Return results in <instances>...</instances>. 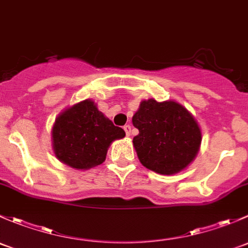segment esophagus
Returning <instances> with one entry per match:
<instances>
[{"label": "esophagus", "mask_w": 248, "mask_h": 248, "mask_svg": "<svg viewBox=\"0 0 248 248\" xmlns=\"http://www.w3.org/2000/svg\"><path fill=\"white\" fill-rule=\"evenodd\" d=\"M124 131L126 134V136H130V134H131V126L129 124L124 125Z\"/></svg>", "instance_id": "esophagus-1"}]
</instances>
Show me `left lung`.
I'll list each match as a JSON object with an SVG mask.
<instances>
[{"mask_svg":"<svg viewBox=\"0 0 248 248\" xmlns=\"http://www.w3.org/2000/svg\"><path fill=\"white\" fill-rule=\"evenodd\" d=\"M139 129L135 150L145 168L170 175L185 170L197 156L202 131L195 117L174 100H143L132 117Z\"/></svg>","mask_w":248,"mask_h":248,"instance_id":"obj_1","label":"left lung"}]
</instances>
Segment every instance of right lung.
I'll return each mask as SVG.
<instances>
[{
	"mask_svg": "<svg viewBox=\"0 0 248 248\" xmlns=\"http://www.w3.org/2000/svg\"><path fill=\"white\" fill-rule=\"evenodd\" d=\"M52 149L56 157L75 170H91L106 159L111 143L125 136L122 127L98 109L91 99L69 106L53 123Z\"/></svg>",
	"mask_w": 248,
	"mask_h": 248,
	"instance_id": "add662e5",
	"label": "right lung"
}]
</instances>
